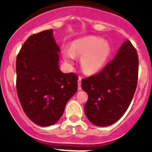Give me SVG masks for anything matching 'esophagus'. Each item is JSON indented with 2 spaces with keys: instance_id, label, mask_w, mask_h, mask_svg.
Returning <instances> with one entry per match:
<instances>
[{
  "instance_id": "esophagus-1",
  "label": "esophagus",
  "mask_w": 152,
  "mask_h": 152,
  "mask_svg": "<svg viewBox=\"0 0 152 152\" xmlns=\"http://www.w3.org/2000/svg\"><path fill=\"white\" fill-rule=\"evenodd\" d=\"M81 79H82L81 77H78V81H77V85H78V87H77V88H78L79 91L81 90Z\"/></svg>"
}]
</instances>
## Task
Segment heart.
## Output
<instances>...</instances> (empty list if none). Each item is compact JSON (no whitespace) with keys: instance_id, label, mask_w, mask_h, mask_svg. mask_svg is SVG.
<instances>
[{"instance_id":"1","label":"heart","mask_w":152,"mask_h":152,"mask_svg":"<svg viewBox=\"0 0 152 152\" xmlns=\"http://www.w3.org/2000/svg\"><path fill=\"white\" fill-rule=\"evenodd\" d=\"M110 52L108 42L94 36H88L75 41L70 50H64L63 57L68 64H72L74 56H81L80 65L87 74L100 71L105 64Z\"/></svg>"}]
</instances>
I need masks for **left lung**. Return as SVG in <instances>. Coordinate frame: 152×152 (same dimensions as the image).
<instances>
[{
  "mask_svg": "<svg viewBox=\"0 0 152 152\" xmlns=\"http://www.w3.org/2000/svg\"><path fill=\"white\" fill-rule=\"evenodd\" d=\"M138 75L139 56L127 39L100 72L81 80L88 95L84 112L93 124L110 126L123 116L136 90Z\"/></svg>",
  "mask_w": 152,
  "mask_h": 152,
  "instance_id": "obj_1",
  "label": "left lung"
}]
</instances>
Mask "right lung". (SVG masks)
I'll use <instances>...</instances> for the list:
<instances>
[{
	"mask_svg": "<svg viewBox=\"0 0 152 152\" xmlns=\"http://www.w3.org/2000/svg\"><path fill=\"white\" fill-rule=\"evenodd\" d=\"M52 35V29L31 35L16 61L19 100L28 118L41 126L55 124L77 90V75L58 68L59 47Z\"/></svg>",
	"mask_w": 152,
	"mask_h": 152,
	"instance_id": "obj_1",
	"label": "right lung"
}]
</instances>
